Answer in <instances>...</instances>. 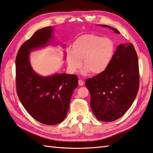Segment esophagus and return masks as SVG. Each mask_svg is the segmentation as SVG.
Segmentation results:
<instances>
[{
  "label": "esophagus",
  "instance_id": "1",
  "mask_svg": "<svg viewBox=\"0 0 153 153\" xmlns=\"http://www.w3.org/2000/svg\"><path fill=\"white\" fill-rule=\"evenodd\" d=\"M84 82L83 80H78V84H79V85L82 86V85H84Z\"/></svg>",
  "mask_w": 153,
  "mask_h": 153
}]
</instances>
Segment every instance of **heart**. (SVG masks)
<instances>
[{"mask_svg": "<svg viewBox=\"0 0 153 153\" xmlns=\"http://www.w3.org/2000/svg\"><path fill=\"white\" fill-rule=\"evenodd\" d=\"M114 53V44L110 39L94 34L83 35L74 42L73 49L68 52L69 69L75 72L82 66L84 74L102 73L109 66Z\"/></svg>", "mask_w": 153, "mask_h": 153, "instance_id": "obj_1", "label": "heart"}]
</instances>
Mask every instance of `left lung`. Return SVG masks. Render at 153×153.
<instances>
[{"label":"left lung","instance_id":"left-lung-1","mask_svg":"<svg viewBox=\"0 0 153 153\" xmlns=\"http://www.w3.org/2000/svg\"><path fill=\"white\" fill-rule=\"evenodd\" d=\"M99 26L120 33L111 26ZM139 78L138 56L133 45H118L105 71L85 82L91 95V108L98 120L113 122L126 113L137 97Z\"/></svg>","mask_w":153,"mask_h":153}]
</instances>
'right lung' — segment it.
<instances>
[{"label": "right lung", "mask_w": 153, "mask_h": 153, "mask_svg": "<svg viewBox=\"0 0 153 153\" xmlns=\"http://www.w3.org/2000/svg\"><path fill=\"white\" fill-rule=\"evenodd\" d=\"M53 29L49 26L36 31L20 48L15 62L16 93L20 101L33 118L49 126L62 122L66 117L78 80L76 75L64 73L40 76L31 67L30 53L53 43Z\"/></svg>", "instance_id": "obj_1"}]
</instances>
